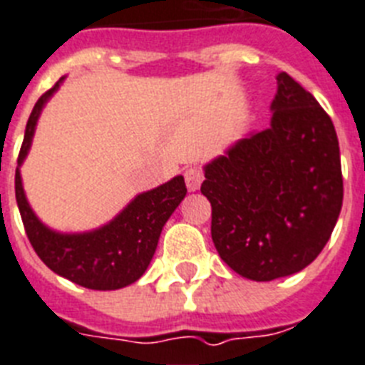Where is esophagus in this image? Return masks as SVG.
Masks as SVG:
<instances>
[{"label":"esophagus","mask_w":365,"mask_h":365,"mask_svg":"<svg viewBox=\"0 0 365 365\" xmlns=\"http://www.w3.org/2000/svg\"><path fill=\"white\" fill-rule=\"evenodd\" d=\"M204 180L202 170H198V168H187L185 170V183H187L189 191H198L200 189V183Z\"/></svg>","instance_id":"obj_1"}]
</instances>
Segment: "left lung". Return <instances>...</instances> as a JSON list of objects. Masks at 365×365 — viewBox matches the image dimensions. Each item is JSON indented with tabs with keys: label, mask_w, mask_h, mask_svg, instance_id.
Instances as JSON below:
<instances>
[{
	"label": "left lung",
	"mask_w": 365,
	"mask_h": 365,
	"mask_svg": "<svg viewBox=\"0 0 365 365\" xmlns=\"http://www.w3.org/2000/svg\"><path fill=\"white\" fill-rule=\"evenodd\" d=\"M262 131L204 165L219 257L251 281L298 274L330 240L343 204L339 142L330 115L279 73Z\"/></svg>",
	"instance_id": "left-lung-1"
}]
</instances>
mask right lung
<instances>
[{
  "label": "right lung",
  "mask_w": 365,
  "mask_h": 365,
  "mask_svg": "<svg viewBox=\"0 0 365 365\" xmlns=\"http://www.w3.org/2000/svg\"><path fill=\"white\" fill-rule=\"evenodd\" d=\"M63 80L65 76H61L54 88L35 103L24 133L14 176V192L24 229L38 259L54 274L86 289H123L144 275L157 250L163 227L185 198L187 187L183 176H174L159 187L138 192L108 223L84 232H59L44 225L28 202L20 167L31 150L43 108L63 84Z\"/></svg>",
  "instance_id": "obj_1"
}]
</instances>
